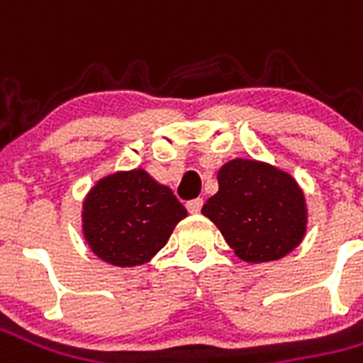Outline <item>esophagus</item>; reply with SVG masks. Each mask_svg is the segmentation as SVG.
Here are the masks:
<instances>
[{
    "instance_id": "34e87169",
    "label": "esophagus",
    "mask_w": 363,
    "mask_h": 363,
    "mask_svg": "<svg viewBox=\"0 0 363 363\" xmlns=\"http://www.w3.org/2000/svg\"><path fill=\"white\" fill-rule=\"evenodd\" d=\"M202 198H196V200H190L189 204H186V210H189L190 213H200V210H202Z\"/></svg>"
}]
</instances>
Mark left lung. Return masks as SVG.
<instances>
[{"mask_svg":"<svg viewBox=\"0 0 363 363\" xmlns=\"http://www.w3.org/2000/svg\"><path fill=\"white\" fill-rule=\"evenodd\" d=\"M220 190L202 213L249 264L284 259L307 233V204L297 181L259 159H231L218 171Z\"/></svg>","mask_w":363,"mask_h":363,"instance_id":"obj_1","label":"left lung"}]
</instances>
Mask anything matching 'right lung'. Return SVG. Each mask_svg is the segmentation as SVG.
Instances as JSON below:
<instances>
[{"label": "right lung", "instance_id": "add662e5", "mask_svg": "<svg viewBox=\"0 0 363 363\" xmlns=\"http://www.w3.org/2000/svg\"><path fill=\"white\" fill-rule=\"evenodd\" d=\"M186 216L173 190L145 169L114 171L87 192L82 229L95 257L112 267H140L165 247Z\"/></svg>", "mask_w": 363, "mask_h": 363}]
</instances>
